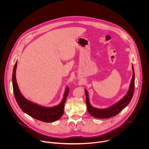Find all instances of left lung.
<instances>
[{
  "mask_svg": "<svg viewBox=\"0 0 149 149\" xmlns=\"http://www.w3.org/2000/svg\"><path fill=\"white\" fill-rule=\"evenodd\" d=\"M132 77L129 86L127 93L119 102L106 108H97L92 106L90 102L87 90L85 89L86 104L87 110L89 114L93 117L99 119H106L118 115L124 108L127 106L132 99L134 92L135 87V72L134 66L132 65Z\"/></svg>",
  "mask_w": 149,
  "mask_h": 149,
  "instance_id": "8db88e82",
  "label": "left lung"
}]
</instances>
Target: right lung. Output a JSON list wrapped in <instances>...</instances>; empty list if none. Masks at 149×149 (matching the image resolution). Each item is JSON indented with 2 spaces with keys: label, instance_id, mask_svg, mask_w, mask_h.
Masks as SVG:
<instances>
[{
  "label": "right lung",
  "instance_id": "right-lung-1",
  "mask_svg": "<svg viewBox=\"0 0 149 149\" xmlns=\"http://www.w3.org/2000/svg\"><path fill=\"white\" fill-rule=\"evenodd\" d=\"M17 67V61L13 69L12 81L14 96L22 111L36 119L46 123L54 122L60 119L64 114V104L69 91L68 86H66L64 97L58 105L53 107H45L38 104L29 100L22 94L16 79Z\"/></svg>",
  "mask_w": 149,
  "mask_h": 149
}]
</instances>
